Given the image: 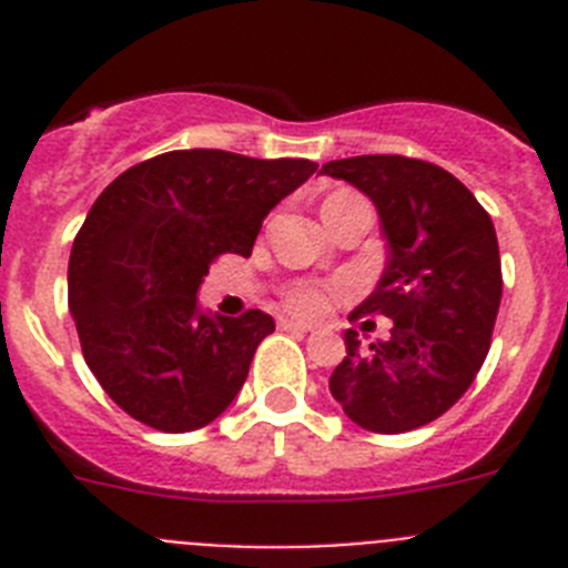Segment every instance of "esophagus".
I'll return each mask as SVG.
<instances>
[{
	"mask_svg": "<svg viewBox=\"0 0 568 568\" xmlns=\"http://www.w3.org/2000/svg\"><path fill=\"white\" fill-rule=\"evenodd\" d=\"M281 329H287V333H310V324H304V321H295V318H281L278 321Z\"/></svg>",
	"mask_w": 568,
	"mask_h": 568,
	"instance_id": "1",
	"label": "esophagus"
}]
</instances>
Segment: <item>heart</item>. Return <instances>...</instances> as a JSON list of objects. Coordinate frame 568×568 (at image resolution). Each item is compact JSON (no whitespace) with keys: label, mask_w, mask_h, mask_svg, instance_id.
Wrapping results in <instances>:
<instances>
[{"label":"heart","mask_w":568,"mask_h":568,"mask_svg":"<svg viewBox=\"0 0 568 568\" xmlns=\"http://www.w3.org/2000/svg\"><path fill=\"white\" fill-rule=\"evenodd\" d=\"M335 195H344V193H335ZM335 195H329V199H335ZM333 293H335L333 284H324V281H313V278H295L281 287V301H284V307H287L290 313L313 318V315H321L329 307Z\"/></svg>","instance_id":"b5f03b06"}]
</instances>
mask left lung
I'll return each instance as SVG.
<instances>
[{
  "instance_id": "left-lung-1",
  "label": "left lung",
  "mask_w": 568,
  "mask_h": 568,
  "mask_svg": "<svg viewBox=\"0 0 568 568\" xmlns=\"http://www.w3.org/2000/svg\"><path fill=\"white\" fill-rule=\"evenodd\" d=\"M321 173L369 195L389 241L378 287L349 318L395 321L369 349L346 329L329 393L369 433H409L458 404L489 353L504 293L495 224L453 173L409 155H353Z\"/></svg>"
}]
</instances>
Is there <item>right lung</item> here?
Returning <instances> with one entry per match:
<instances>
[{"label":"right lung","mask_w":568,"mask_h":568,"mask_svg":"<svg viewBox=\"0 0 568 568\" xmlns=\"http://www.w3.org/2000/svg\"><path fill=\"white\" fill-rule=\"evenodd\" d=\"M315 170L170 150L104 187L73 239L68 307L90 373L130 418L193 433L233 404L275 321L261 310L210 318L195 293L213 261L253 253L264 215Z\"/></svg>","instance_id":"add662e5"}]
</instances>
